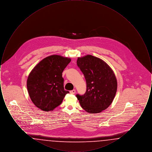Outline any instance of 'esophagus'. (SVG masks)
I'll return each mask as SVG.
<instances>
[{
	"label": "esophagus",
	"mask_w": 152,
	"mask_h": 152,
	"mask_svg": "<svg viewBox=\"0 0 152 152\" xmlns=\"http://www.w3.org/2000/svg\"><path fill=\"white\" fill-rule=\"evenodd\" d=\"M70 94H75L76 93V90L75 89H73L72 91H70Z\"/></svg>",
	"instance_id": "1"
}]
</instances>
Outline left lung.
I'll use <instances>...</instances> for the list:
<instances>
[{"mask_svg":"<svg viewBox=\"0 0 152 152\" xmlns=\"http://www.w3.org/2000/svg\"><path fill=\"white\" fill-rule=\"evenodd\" d=\"M77 65L84 75L87 90L83 95L76 94V97L87 112L100 113L115 97L117 83L115 73L105 62L92 55L78 58Z\"/></svg>","mask_w":152,"mask_h":152,"instance_id":"1","label":"left lung"}]
</instances>
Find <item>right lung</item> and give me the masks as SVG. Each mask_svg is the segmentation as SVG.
Listing matches in <instances>:
<instances>
[{
    "instance_id": "add662e5",
    "label": "right lung",
    "mask_w": 152,
    "mask_h": 152,
    "mask_svg": "<svg viewBox=\"0 0 152 152\" xmlns=\"http://www.w3.org/2000/svg\"><path fill=\"white\" fill-rule=\"evenodd\" d=\"M71 60L59 55L50 56L40 61L29 73L27 90L37 108L51 111L60 105L69 93L64 90L62 73Z\"/></svg>"
}]
</instances>
